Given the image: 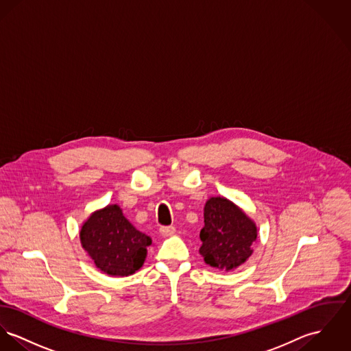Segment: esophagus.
Returning <instances> with one entry per match:
<instances>
[{"mask_svg": "<svg viewBox=\"0 0 351 351\" xmlns=\"http://www.w3.org/2000/svg\"><path fill=\"white\" fill-rule=\"evenodd\" d=\"M160 232L163 237H170L176 233V229L174 226H160Z\"/></svg>", "mask_w": 351, "mask_h": 351, "instance_id": "34e87169", "label": "esophagus"}]
</instances>
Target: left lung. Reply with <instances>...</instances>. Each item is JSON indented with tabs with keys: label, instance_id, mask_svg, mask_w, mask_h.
<instances>
[{
	"label": "left lung",
	"instance_id": "8db88e82",
	"mask_svg": "<svg viewBox=\"0 0 351 351\" xmlns=\"http://www.w3.org/2000/svg\"><path fill=\"white\" fill-rule=\"evenodd\" d=\"M204 223L199 255L210 267L233 271L254 254L255 221L230 199L210 197L204 206Z\"/></svg>",
	"mask_w": 351,
	"mask_h": 351
}]
</instances>
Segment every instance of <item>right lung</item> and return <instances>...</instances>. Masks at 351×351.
<instances>
[{
    "label": "right lung",
    "mask_w": 351,
    "mask_h": 351,
    "mask_svg": "<svg viewBox=\"0 0 351 351\" xmlns=\"http://www.w3.org/2000/svg\"><path fill=\"white\" fill-rule=\"evenodd\" d=\"M80 243L101 272L125 278L142 268L152 239L123 216L118 204L97 209L82 223Z\"/></svg>",
    "instance_id": "1"
}]
</instances>
